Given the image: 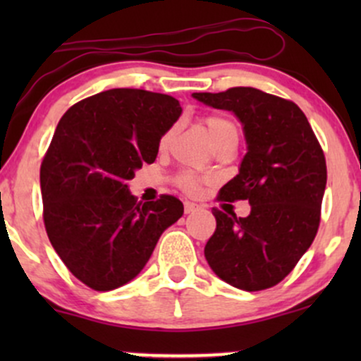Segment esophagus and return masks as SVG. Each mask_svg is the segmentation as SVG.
I'll use <instances>...</instances> for the list:
<instances>
[{
    "label": "esophagus",
    "instance_id": "obj_1",
    "mask_svg": "<svg viewBox=\"0 0 361 361\" xmlns=\"http://www.w3.org/2000/svg\"><path fill=\"white\" fill-rule=\"evenodd\" d=\"M198 209H200V205L193 204V202H185V214H192Z\"/></svg>",
    "mask_w": 361,
    "mask_h": 361
}]
</instances>
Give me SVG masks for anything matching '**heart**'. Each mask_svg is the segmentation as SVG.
Masks as SVG:
<instances>
[{
	"label": "heart",
	"instance_id": "obj_1",
	"mask_svg": "<svg viewBox=\"0 0 361 361\" xmlns=\"http://www.w3.org/2000/svg\"><path fill=\"white\" fill-rule=\"evenodd\" d=\"M204 123L207 127V132H209L210 139L219 140L224 135L233 134V132H238V127L231 118L222 117V115H207L204 118ZM173 137V128H169L168 132H164V135L159 140V147H166L169 144V140ZM176 183L181 190L190 195H195L200 190L202 186V178L198 175H195L193 171H181L180 175L176 176Z\"/></svg>",
	"mask_w": 361,
	"mask_h": 361
}]
</instances>
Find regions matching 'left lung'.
Segmentation results:
<instances>
[{
    "instance_id": "1",
    "label": "left lung",
    "mask_w": 361,
    "mask_h": 361,
    "mask_svg": "<svg viewBox=\"0 0 361 361\" xmlns=\"http://www.w3.org/2000/svg\"><path fill=\"white\" fill-rule=\"evenodd\" d=\"M193 98L234 111L247 142L239 175L222 186L217 200H247L251 214L235 217L214 209L217 227L205 258L235 288L275 287L317 234L327 180L321 144L304 111L285 98L246 86Z\"/></svg>"
}]
</instances>
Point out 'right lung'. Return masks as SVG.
I'll list each match as a JSON object with an SVG mask.
<instances>
[{"label": "right lung", "mask_w": 361, "mask_h": 361, "mask_svg": "<svg viewBox=\"0 0 361 361\" xmlns=\"http://www.w3.org/2000/svg\"><path fill=\"white\" fill-rule=\"evenodd\" d=\"M180 115L169 94L115 88L74 103L57 123L40 164L44 224L62 263L90 288L106 292L137 276L183 215L173 195L142 204L127 188Z\"/></svg>", "instance_id": "1"}]
</instances>
